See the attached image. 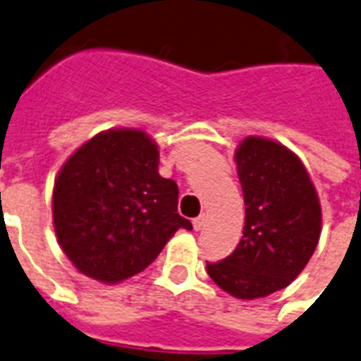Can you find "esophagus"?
<instances>
[{
	"mask_svg": "<svg viewBox=\"0 0 361 361\" xmlns=\"http://www.w3.org/2000/svg\"><path fill=\"white\" fill-rule=\"evenodd\" d=\"M204 226H206V216H204V215L196 216L195 221H192V228H195L196 231L202 230V228H204Z\"/></svg>",
	"mask_w": 361,
	"mask_h": 361,
	"instance_id": "obj_1",
	"label": "esophagus"
}]
</instances>
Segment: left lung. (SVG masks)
I'll return each mask as SVG.
<instances>
[{
	"label": "left lung",
	"mask_w": 361,
	"mask_h": 361,
	"mask_svg": "<svg viewBox=\"0 0 361 361\" xmlns=\"http://www.w3.org/2000/svg\"><path fill=\"white\" fill-rule=\"evenodd\" d=\"M245 196L237 248L207 274L231 297L252 300L287 287L302 272L321 235V204L302 161L283 145L247 137L235 152Z\"/></svg>",
	"instance_id": "obj_1"
}]
</instances>
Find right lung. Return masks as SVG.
<instances>
[{
	"label": "right lung",
	"instance_id": "add662e5",
	"mask_svg": "<svg viewBox=\"0 0 361 361\" xmlns=\"http://www.w3.org/2000/svg\"><path fill=\"white\" fill-rule=\"evenodd\" d=\"M140 130H107L70 155L54 187L57 241L79 272L116 283L145 271L180 228L178 185Z\"/></svg>",
	"mask_w": 361,
	"mask_h": 361
}]
</instances>
